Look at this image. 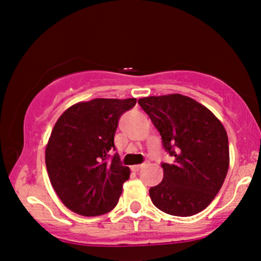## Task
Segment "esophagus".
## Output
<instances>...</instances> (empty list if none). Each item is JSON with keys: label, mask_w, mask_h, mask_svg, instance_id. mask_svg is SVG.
Segmentation results:
<instances>
[{"label": "esophagus", "mask_w": 261, "mask_h": 261, "mask_svg": "<svg viewBox=\"0 0 261 261\" xmlns=\"http://www.w3.org/2000/svg\"><path fill=\"white\" fill-rule=\"evenodd\" d=\"M142 167H143V164H135V166L131 167V169H133L134 172H139V170L142 168Z\"/></svg>", "instance_id": "obj_1"}]
</instances>
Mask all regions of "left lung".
Returning <instances> with one entry per match:
<instances>
[{
    "label": "left lung",
    "mask_w": 261,
    "mask_h": 261,
    "mask_svg": "<svg viewBox=\"0 0 261 261\" xmlns=\"http://www.w3.org/2000/svg\"><path fill=\"white\" fill-rule=\"evenodd\" d=\"M174 163H162L163 180L149 189L152 202L173 216L199 214L220 191L229 166L228 137L206 107L181 94L139 99Z\"/></svg>",
    "instance_id": "obj_1"
}]
</instances>
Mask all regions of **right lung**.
Segmentation results:
<instances>
[{"mask_svg":"<svg viewBox=\"0 0 261 261\" xmlns=\"http://www.w3.org/2000/svg\"><path fill=\"white\" fill-rule=\"evenodd\" d=\"M136 99L97 98L68 108L56 121L45 149L54 190L64 205L82 216L112 211L121 195L130 168L122 166L114 136L120 116Z\"/></svg>","mask_w":261,"mask_h":261,"instance_id":"right-lung-1","label":"right lung"}]
</instances>
